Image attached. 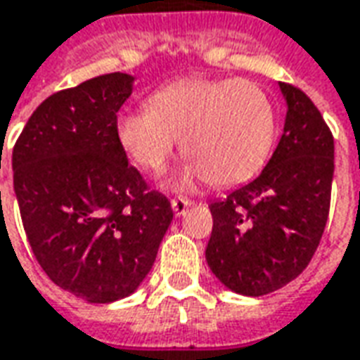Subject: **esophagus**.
<instances>
[{
  "label": "esophagus",
  "instance_id": "1",
  "mask_svg": "<svg viewBox=\"0 0 360 360\" xmlns=\"http://www.w3.org/2000/svg\"><path fill=\"white\" fill-rule=\"evenodd\" d=\"M191 205H193V202H191V200H188V198H185V197L172 198V208H173V212H175L177 216L185 214V212H187V208Z\"/></svg>",
  "mask_w": 360,
  "mask_h": 360
}]
</instances>
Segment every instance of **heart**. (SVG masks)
I'll return each instance as SVG.
<instances>
[{"mask_svg":"<svg viewBox=\"0 0 360 360\" xmlns=\"http://www.w3.org/2000/svg\"><path fill=\"white\" fill-rule=\"evenodd\" d=\"M275 138V103L250 79H177L155 89L148 107L117 119L120 148L148 172H162L181 140L191 160L181 185L195 177L214 187L248 181L267 162Z\"/></svg>","mask_w":360,"mask_h":360,"instance_id":"1","label":"heart"}]
</instances>
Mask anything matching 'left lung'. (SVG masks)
I'll use <instances>...</instances> for the list:
<instances>
[{"label":"left lung","instance_id":"8db88e82","mask_svg":"<svg viewBox=\"0 0 360 360\" xmlns=\"http://www.w3.org/2000/svg\"><path fill=\"white\" fill-rule=\"evenodd\" d=\"M285 130L259 177L208 206L206 263L243 296L288 285L308 267L326 228L333 181V136L318 107L281 82Z\"/></svg>","mask_w":360,"mask_h":360}]
</instances>
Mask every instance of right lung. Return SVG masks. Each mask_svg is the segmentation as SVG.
<instances>
[{
  "mask_svg": "<svg viewBox=\"0 0 360 360\" xmlns=\"http://www.w3.org/2000/svg\"><path fill=\"white\" fill-rule=\"evenodd\" d=\"M134 77L105 74L40 103L13 148V188L50 281L91 304L136 290L173 220L117 140ZM1 169V158H0Z\"/></svg>",
  "mask_w": 360,
  "mask_h": 360,
  "instance_id": "right-lung-1",
  "label": "right lung"
}]
</instances>
